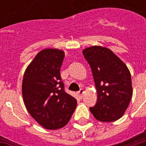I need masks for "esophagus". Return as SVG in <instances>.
Returning a JSON list of instances; mask_svg holds the SVG:
<instances>
[{
    "label": "esophagus",
    "instance_id": "esophagus-1",
    "mask_svg": "<svg viewBox=\"0 0 146 146\" xmlns=\"http://www.w3.org/2000/svg\"><path fill=\"white\" fill-rule=\"evenodd\" d=\"M84 91L81 89L79 92H78V95H79V97L80 98H82L83 97V95H84Z\"/></svg>",
    "mask_w": 146,
    "mask_h": 146
}]
</instances>
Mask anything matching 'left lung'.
<instances>
[{"instance_id": "left-lung-1", "label": "left lung", "mask_w": 146, "mask_h": 146, "mask_svg": "<svg viewBox=\"0 0 146 146\" xmlns=\"http://www.w3.org/2000/svg\"><path fill=\"white\" fill-rule=\"evenodd\" d=\"M83 54L91 66L98 94L90 111L99 121H116L124 114L133 94L128 68L106 47H89L83 50Z\"/></svg>"}]
</instances>
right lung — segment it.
<instances>
[{
    "label": "right lung",
    "mask_w": 146,
    "mask_h": 146,
    "mask_svg": "<svg viewBox=\"0 0 146 146\" xmlns=\"http://www.w3.org/2000/svg\"><path fill=\"white\" fill-rule=\"evenodd\" d=\"M64 56L62 50H41L27 66L23 79L22 92L27 111L49 130L66 125L77 104L76 98L65 92L61 81Z\"/></svg>",
    "instance_id": "1"
}]
</instances>
